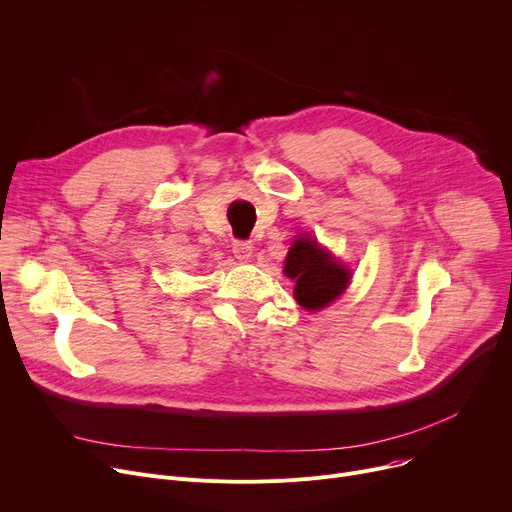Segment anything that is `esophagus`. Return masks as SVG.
I'll use <instances>...</instances> for the list:
<instances>
[{
	"instance_id": "34e87169",
	"label": "esophagus",
	"mask_w": 512,
	"mask_h": 512,
	"mask_svg": "<svg viewBox=\"0 0 512 512\" xmlns=\"http://www.w3.org/2000/svg\"><path fill=\"white\" fill-rule=\"evenodd\" d=\"M232 253L238 261H249L253 257V245L247 241H234L232 243Z\"/></svg>"
}]
</instances>
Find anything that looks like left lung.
I'll return each instance as SVG.
<instances>
[{"instance_id": "obj_1", "label": "left lung", "mask_w": 512, "mask_h": 512, "mask_svg": "<svg viewBox=\"0 0 512 512\" xmlns=\"http://www.w3.org/2000/svg\"><path fill=\"white\" fill-rule=\"evenodd\" d=\"M284 274L296 282L294 298L306 311H321L344 294L352 280V271L337 261L317 238L298 236L284 261Z\"/></svg>"}]
</instances>
